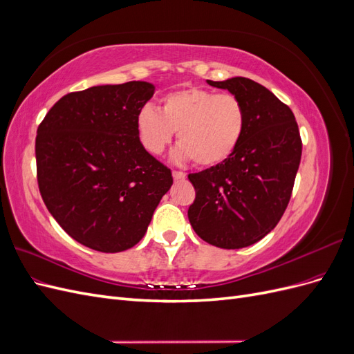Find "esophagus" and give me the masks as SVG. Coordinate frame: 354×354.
I'll use <instances>...</instances> for the list:
<instances>
[{
    "label": "esophagus",
    "mask_w": 354,
    "mask_h": 354,
    "mask_svg": "<svg viewBox=\"0 0 354 354\" xmlns=\"http://www.w3.org/2000/svg\"><path fill=\"white\" fill-rule=\"evenodd\" d=\"M173 177H174V180H185L186 178V173H183V171L174 169L173 171Z\"/></svg>",
    "instance_id": "1"
}]
</instances>
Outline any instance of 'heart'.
<instances>
[{"mask_svg":"<svg viewBox=\"0 0 354 354\" xmlns=\"http://www.w3.org/2000/svg\"><path fill=\"white\" fill-rule=\"evenodd\" d=\"M248 115L239 97L201 87L171 91L160 111L146 104L137 115V131L147 152L160 153L177 131L176 158L212 167L229 159L239 147Z\"/></svg>","mask_w":354,"mask_h":354,"instance_id":"heart-1","label":"heart"}]
</instances>
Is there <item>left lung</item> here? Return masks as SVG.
<instances>
[{
    "label": "left lung",
    "mask_w": 354,
    "mask_h": 354,
    "mask_svg": "<svg viewBox=\"0 0 354 354\" xmlns=\"http://www.w3.org/2000/svg\"><path fill=\"white\" fill-rule=\"evenodd\" d=\"M207 82L239 97L248 124L229 159L189 174L196 196L187 216L205 242L245 248L282 218L301 159V137L292 111L261 84L243 77Z\"/></svg>",
    "instance_id": "left-lung-1"
}]
</instances>
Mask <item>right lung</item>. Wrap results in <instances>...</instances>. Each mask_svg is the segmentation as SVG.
<instances>
[{
    "label": "right lung",
    "instance_id": "add662e5",
    "mask_svg": "<svg viewBox=\"0 0 354 354\" xmlns=\"http://www.w3.org/2000/svg\"><path fill=\"white\" fill-rule=\"evenodd\" d=\"M155 93L130 81L75 91L55 103L35 138L39 194L71 238L100 252L140 241L173 185L143 147L137 115Z\"/></svg>",
    "mask_w": 354,
    "mask_h": 354
}]
</instances>
